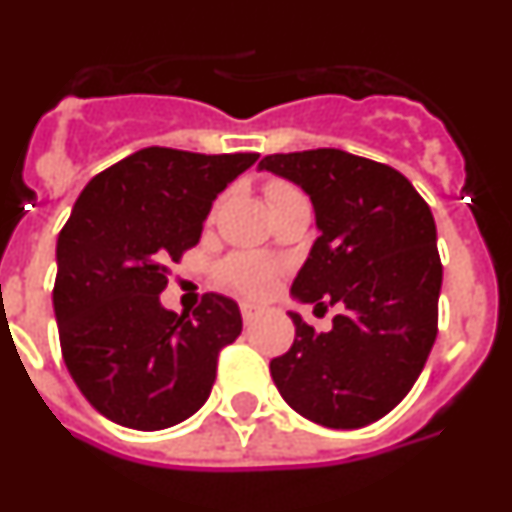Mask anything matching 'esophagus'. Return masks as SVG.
I'll return each instance as SVG.
<instances>
[{"mask_svg": "<svg viewBox=\"0 0 512 512\" xmlns=\"http://www.w3.org/2000/svg\"><path fill=\"white\" fill-rule=\"evenodd\" d=\"M241 315H243V323L251 325L253 320L261 315V307L259 305H251V302H243L241 305Z\"/></svg>", "mask_w": 512, "mask_h": 512, "instance_id": "obj_1", "label": "esophagus"}]
</instances>
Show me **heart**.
I'll return each mask as SVG.
<instances>
[{"label":"heart","instance_id":"b5f03b06","mask_svg":"<svg viewBox=\"0 0 512 512\" xmlns=\"http://www.w3.org/2000/svg\"><path fill=\"white\" fill-rule=\"evenodd\" d=\"M284 189L292 187L284 182H269L266 184V197H274ZM220 279L241 295L261 297L277 287L279 266L266 256H259V253H233L220 266Z\"/></svg>","mask_w":512,"mask_h":512}]
</instances>
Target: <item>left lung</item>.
I'll use <instances>...</instances> for the list:
<instances>
[{"label":"left lung","mask_w":512,"mask_h":512,"mask_svg":"<svg viewBox=\"0 0 512 512\" xmlns=\"http://www.w3.org/2000/svg\"><path fill=\"white\" fill-rule=\"evenodd\" d=\"M259 169L315 207L320 235L292 297L343 307L328 333L289 312L295 343L271 359V379L302 418L364 428L413 390L436 341L443 266L431 207L400 171L338 148L274 153Z\"/></svg>","instance_id":"obj_1"}]
</instances>
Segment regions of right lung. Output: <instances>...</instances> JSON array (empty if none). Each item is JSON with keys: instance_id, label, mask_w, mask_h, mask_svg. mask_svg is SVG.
<instances>
[{"instance_id": "obj_1", "label": "right lung", "mask_w": 512, "mask_h": 512, "mask_svg": "<svg viewBox=\"0 0 512 512\" xmlns=\"http://www.w3.org/2000/svg\"><path fill=\"white\" fill-rule=\"evenodd\" d=\"M259 153L143 148L79 194L56 246L53 310L81 395L112 423L161 431L205 405L217 356L241 336L230 297L189 312L161 305L169 264L200 243L215 197Z\"/></svg>"}]
</instances>
